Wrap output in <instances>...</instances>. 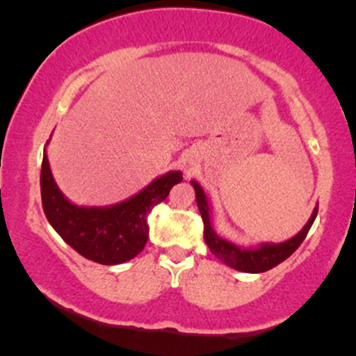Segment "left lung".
<instances>
[{
	"label": "left lung",
	"mask_w": 356,
	"mask_h": 356,
	"mask_svg": "<svg viewBox=\"0 0 356 356\" xmlns=\"http://www.w3.org/2000/svg\"><path fill=\"white\" fill-rule=\"evenodd\" d=\"M191 186L195 188L196 193V203H198L201 218H203L204 224V243L210 248L211 253L218 258L220 261H224L225 265L232 267L234 270L239 272H248V274H260V272H267L270 268H274L275 265H279L281 261H284L286 258H289L294 251L298 250V246L303 243V239L307 238L308 231H310L312 224H314L315 217H317L318 204L312 211L310 218L305 224V227L298 232L296 236L288 239L284 243H261L257 246H238L232 241H227L225 238L215 232L213 225H211L210 215H211V204L208 200L207 193L201 188L196 181H191Z\"/></svg>",
	"instance_id": "obj_1"
}]
</instances>
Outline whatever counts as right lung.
<instances>
[{
	"label": "right lung",
	"mask_w": 356,
	"mask_h": 356,
	"mask_svg": "<svg viewBox=\"0 0 356 356\" xmlns=\"http://www.w3.org/2000/svg\"><path fill=\"white\" fill-rule=\"evenodd\" d=\"M181 181L182 172L170 170L118 203L106 207L75 204L56 186L44 148L41 167L42 210L60 238L79 254L96 264L118 265L141 253L148 241L146 217L149 210L167 198L170 189Z\"/></svg>",
	"instance_id": "1"
}]
</instances>
